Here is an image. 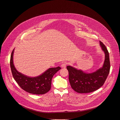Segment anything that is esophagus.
Listing matches in <instances>:
<instances>
[{
  "instance_id": "34e87169",
  "label": "esophagus",
  "mask_w": 120,
  "mask_h": 120,
  "mask_svg": "<svg viewBox=\"0 0 120 120\" xmlns=\"http://www.w3.org/2000/svg\"><path fill=\"white\" fill-rule=\"evenodd\" d=\"M66 65H67L66 63L65 62H64V63H63L61 66L62 68H65L66 66Z\"/></svg>"
}]
</instances>
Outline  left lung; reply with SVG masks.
Here are the masks:
<instances>
[{
	"mask_svg": "<svg viewBox=\"0 0 120 120\" xmlns=\"http://www.w3.org/2000/svg\"><path fill=\"white\" fill-rule=\"evenodd\" d=\"M102 49L105 54L103 66L95 72H84L81 70L67 66L69 80L71 88L79 93H88L95 91L102 87L109 74L110 63L108 51L105 45L99 41Z\"/></svg>",
	"mask_w": 120,
	"mask_h": 120,
	"instance_id": "1",
	"label": "left lung"
}]
</instances>
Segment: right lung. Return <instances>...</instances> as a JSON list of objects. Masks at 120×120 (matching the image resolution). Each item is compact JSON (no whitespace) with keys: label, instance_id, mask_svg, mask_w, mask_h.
Here are the masks:
<instances>
[{"label":"right lung","instance_id":"1","mask_svg":"<svg viewBox=\"0 0 120 120\" xmlns=\"http://www.w3.org/2000/svg\"><path fill=\"white\" fill-rule=\"evenodd\" d=\"M13 49L10 58V67L13 76L19 86L25 91L30 94L42 95L47 93L51 89L53 76L59 70L60 67L50 68L41 75L30 77L18 72L13 63Z\"/></svg>","mask_w":120,"mask_h":120}]
</instances>
